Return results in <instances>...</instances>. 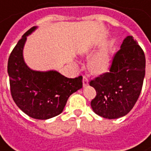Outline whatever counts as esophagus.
I'll return each mask as SVG.
<instances>
[{
    "mask_svg": "<svg viewBox=\"0 0 151 151\" xmlns=\"http://www.w3.org/2000/svg\"><path fill=\"white\" fill-rule=\"evenodd\" d=\"M82 81H83V86H87L88 85V82H89V80H88V78L86 77V76H83Z\"/></svg>",
    "mask_w": 151,
    "mask_h": 151,
    "instance_id": "1",
    "label": "esophagus"
}]
</instances>
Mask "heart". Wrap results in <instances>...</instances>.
<instances>
[{"label":"heart","instance_id":"obj_1","mask_svg":"<svg viewBox=\"0 0 151 151\" xmlns=\"http://www.w3.org/2000/svg\"><path fill=\"white\" fill-rule=\"evenodd\" d=\"M109 51L104 46L98 53H96L89 61V70L94 74H102L105 72L109 66Z\"/></svg>","mask_w":151,"mask_h":151}]
</instances>
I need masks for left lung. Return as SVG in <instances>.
Instances as JSON below:
<instances>
[{"label":"left lung","instance_id":"obj_1","mask_svg":"<svg viewBox=\"0 0 151 151\" xmlns=\"http://www.w3.org/2000/svg\"><path fill=\"white\" fill-rule=\"evenodd\" d=\"M145 72L144 51L132 36H127L113 57L109 72L89 81L96 90L90 104L93 112L108 119L127 114L140 96Z\"/></svg>","mask_w":151,"mask_h":151}]
</instances>
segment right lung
Here are the masks:
<instances>
[{
	"label": "right lung",
	"instance_id": "obj_1",
	"mask_svg": "<svg viewBox=\"0 0 151 151\" xmlns=\"http://www.w3.org/2000/svg\"><path fill=\"white\" fill-rule=\"evenodd\" d=\"M35 29L32 27L19 40L9 57L7 70L16 105L28 116L45 120L62 113L70 95L81 89L83 83L81 76L72 79L55 70L41 72L27 66L23 48L27 36Z\"/></svg>",
	"mask_w": 151,
	"mask_h": 151
}]
</instances>
